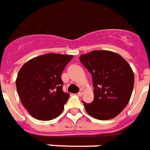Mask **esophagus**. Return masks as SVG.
I'll return each mask as SVG.
<instances>
[{"label":"esophagus","instance_id":"1","mask_svg":"<svg viewBox=\"0 0 150 150\" xmlns=\"http://www.w3.org/2000/svg\"><path fill=\"white\" fill-rule=\"evenodd\" d=\"M83 93H84V91L83 89H81L79 91L78 93V95L79 96H82V95H83Z\"/></svg>","mask_w":150,"mask_h":150}]
</instances>
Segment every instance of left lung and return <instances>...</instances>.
<instances>
[{"instance_id": "8db88e82", "label": "left lung", "mask_w": 150, "mask_h": 150, "mask_svg": "<svg viewBox=\"0 0 150 150\" xmlns=\"http://www.w3.org/2000/svg\"><path fill=\"white\" fill-rule=\"evenodd\" d=\"M81 63L91 74L94 100L83 103L94 118L108 120L127 106L134 88V75L129 64L117 53L93 51L79 56Z\"/></svg>"}]
</instances>
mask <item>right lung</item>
<instances>
[{"label": "right lung", "mask_w": 150, "mask_h": 150, "mask_svg": "<svg viewBox=\"0 0 150 150\" xmlns=\"http://www.w3.org/2000/svg\"><path fill=\"white\" fill-rule=\"evenodd\" d=\"M72 57L49 53L22 66L16 78V90L23 106L33 117L49 121L63 112L69 94L63 91L61 75Z\"/></svg>", "instance_id": "1"}]
</instances>
